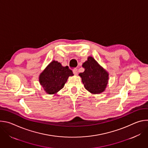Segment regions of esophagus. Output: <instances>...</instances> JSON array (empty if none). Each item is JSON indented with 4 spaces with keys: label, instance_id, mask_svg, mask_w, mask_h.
Instances as JSON below:
<instances>
[{
    "label": "esophagus",
    "instance_id": "esophagus-1",
    "mask_svg": "<svg viewBox=\"0 0 148 148\" xmlns=\"http://www.w3.org/2000/svg\"><path fill=\"white\" fill-rule=\"evenodd\" d=\"M73 73H74V75H77L78 74V70H77V69H73Z\"/></svg>",
    "mask_w": 148,
    "mask_h": 148
}]
</instances>
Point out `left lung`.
I'll list each match as a JSON object with an SVG mask.
<instances>
[{
	"label": "left lung",
	"instance_id": "obj_1",
	"mask_svg": "<svg viewBox=\"0 0 148 148\" xmlns=\"http://www.w3.org/2000/svg\"><path fill=\"white\" fill-rule=\"evenodd\" d=\"M82 67L85 71L79 75L86 89L94 94L103 92L108 84V73L92 57H89L88 60L83 63Z\"/></svg>",
	"mask_w": 148,
	"mask_h": 148
}]
</instances>
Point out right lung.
<instances>
[{"label":"right lung","mask_w":148,"mask_h":148,"mask_svg":"<svg viewBox=\"0 0 148 148\" xmlns=\"http://www.w3.org/2000/svg\"><path fill=\"white\" fill-rule=\"evenodd\" d=\"M72 75L68 66L62 67L60 62L53 61L40 75L39 81L47 93L53 94L64 87L69 77Z\"/></svg>","instance_id":"1"}]
</instances>
